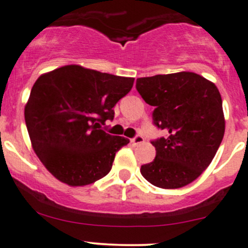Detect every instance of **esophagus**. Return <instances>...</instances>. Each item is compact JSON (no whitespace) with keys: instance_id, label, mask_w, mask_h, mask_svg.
<instances>
[{"instance_id":"34e87169","label":"esophagus","mask_w":248,"mask_h":248,"mask_svg":"<svg viewBox=\"0 0 248 248\" xmlns=\"http://www.w3.org/2000/svg\"><path fill=\"white\" fill-rule=\"evenodd\" d=\"M143 142H144V139H143L142 136H140V135H139V136L135 137V139L131 140V143H132V144H135V145L141 144V143H143Z\"/></svg>"}]
</instances>
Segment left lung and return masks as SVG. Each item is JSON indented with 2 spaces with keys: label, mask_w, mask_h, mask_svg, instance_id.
Returning a JSON list of instances; mask_svg holds the SVG:
<instances>
[{
  "label": "left lung",
  "mask_w": 248,
  "mask_h": 248,
  "mask_svg": "<svg viewBox=\"0 0 248 248\" xmlns=\"http://www.w3.org/2000/svg\"><path fill=\"white\" fill-rule=\"evenodd\" d=\"M136 88L154 106L153 119L167 137L152 142L154 161L141 166V174L161 188L192 183L210 165L224 135L222 99L217 87L191 71L140 78Z\"/></svg>",
  "instance_id": "left-lung-1"
}]
</instances>
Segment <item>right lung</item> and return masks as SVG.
<instances>
[{
	"instance_id": "obj_1",
	"label": "right lung",
	"mask_w": 248,
	"mask_h": 248,
	"mask_svg": "<svg viewBox=\"0 0 248 248\" xmlns=\"http://www.w3.org/2000/svg\"><path fill=\"white\" fill-rule=\"evenodd\" d=\"M134 78L64 65L38 78L25 105L31 144L45 168L69 186H86L111 170L116 153L129 143L101 130Z\"/></svg>"
}]
</instances>
